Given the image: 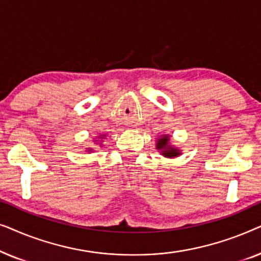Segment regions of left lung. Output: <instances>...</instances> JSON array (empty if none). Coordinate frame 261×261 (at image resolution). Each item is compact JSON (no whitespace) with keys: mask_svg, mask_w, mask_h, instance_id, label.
Segmentation results:
<instances>
[{"mask_svg":"<svg viewBox=\"0 0 261 261\" xmlns=\"http://www.w3.org/2000/svg\"><path fill=\"white\" fill-rule=\"evenodd\" d=\"M155 148L158 149L160 154L165 158H176L181 154V151L176 146L171 144L170 135L169 134H163L159 135L158 139L155 140Z\"/></svg>","mask_w":261,"mask_h":261,"instance_id":"left-lung-1","label":"left lung"}]
</instances>
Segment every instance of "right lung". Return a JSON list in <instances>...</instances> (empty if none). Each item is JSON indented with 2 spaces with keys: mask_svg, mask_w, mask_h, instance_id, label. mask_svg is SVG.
Wrapping results in <instances>:
<instances>
[{
  "mask_svg": "<svg viewBox=\"0 0 261 261\" xmlns=\"http://www.w3.org/2000/svg\"><path fill=\"white\" fill-rule=\"evenodd\" d=\"M105 138H106V134H99V135H98V137H97V138H96V139H94V140H92V141H94L96 145H99V146H102V139H105ZM99 138L101 139V141L99 140ZM85 151H87V152H89V153H92V152H94V151H95V149H94V148H92V147H88L87 149H85Z\"/></svg>",
  "mask_w": 261,
  "mask_h": 261,
  "instance_id": "1",
  "label": "right lung"
}]
</instances>
